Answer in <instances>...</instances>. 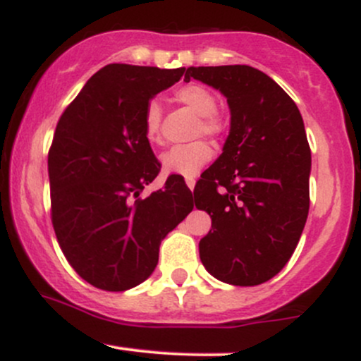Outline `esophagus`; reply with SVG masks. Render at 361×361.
Masks as SVG:
<instances>
[{
	"label": "esophagus",
	"mask_w": 361,
	"mask_h": 361,
	"mask_svg": "<svg viewBox=\"0 0 361 361\" xmlns=\"http://www.w3.org/2000/svg\"><path fill=\"white\" fill-rule=\"evenodd\" d=\"M186 186H188V188L193 192V188H195V178H186Z\"/></svg>",
	"instance_id": "esophagus-1"
}]
</instances>
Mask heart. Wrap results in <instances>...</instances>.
Listing matches in <instances>:
<instances>
[{
    "instance_id": "obj_1",
    "label": "heart",
    "mask_w": 361,
    "mask_h": 361,
    "mask_svg": "<svg viewBox=\"0 0 361 361\" xmlns=\"http://www.w3.org/2000/svg\"><path fill=\"white\" fill-rule=\"evenodd\" d=\"M175 100L198 115V123L195 127V135H209L219 137L226 130V122L217 114V98L209 88L202 85H185L175 91ZM161 120L163 110L157 102H151L144 111V134L151 144H159L161 137ZM212 157V147L205 140L183 144L168 149L161 154V166L168 175H180L193 178L200 173Z\"/></svg>"
}]
</instances>
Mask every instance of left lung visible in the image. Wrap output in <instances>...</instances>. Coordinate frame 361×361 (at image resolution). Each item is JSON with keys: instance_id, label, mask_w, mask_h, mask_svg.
Listing matches in <instances>:
<instances>
[{"instance_id": "obj_1", "label": "left lung", "mask_w": 361, "mask_h": 361, "mask_svg": "<svg viewBox=\"0 0 361 361\" xmlns=\"http://www.w3.org/2000/svg\"><path fill=\"white\" fill-rule=\"evenodd\" d=\"M219 90L231 110L222 154L195 186L212 219L198 250L224 283L268 281L295 251L309 214L310 149L304 120L283 90L251 66L188 68L185 81Z\"/></svg>"}]
</instances>
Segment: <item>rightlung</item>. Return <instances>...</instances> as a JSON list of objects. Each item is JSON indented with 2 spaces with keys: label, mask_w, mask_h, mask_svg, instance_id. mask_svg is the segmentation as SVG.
I'll list each match as a JSON object with an SVG mask.
<instances>
[{
  "label": "right lung",
  "mask_w": 361,
  "mask_h": 361,
  "mask_svg": "<svg viewBox=\"0 0 361 361\" xmlns=\"http://www.w3.org/2000/svg\"><path fill=\"white\" fill-rule=\"evenodd\" d=\"M183 73L109 64L57 122L47 161L52 226L66 259L93 287L123 292L147 280L161 241L193 210L192 192L176 176L140 198L161 169L144 111Z\"/></svg>",
  "instance_id": "obj_1"
}]
</instances>
